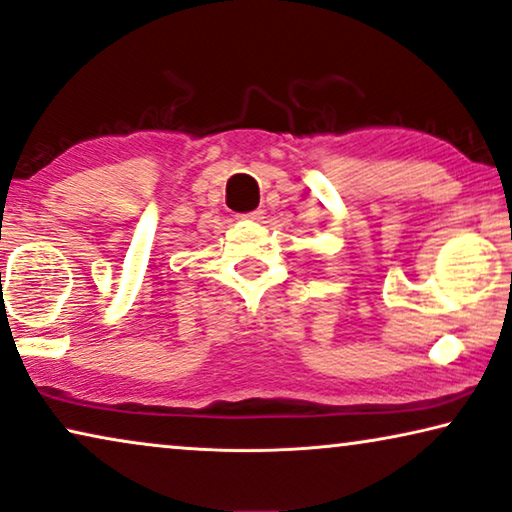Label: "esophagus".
Instances as JSON below:
<instances>
[{"instance_id": "1", "label": "esophagus", "mask_w": 512, "mask_h": 512, "mask_svg": "<svg viewBox=\"0 0 512 512\" xmlns=\"http://www.w3.org/2000/svg\"><path fill=\"white\" fill-rule=\"evenodd\" d=\"M243 218L253 220V222H262L264 220V211H262V208H257V211H250V213L243 215Z\"/></svg>"}]
</instances>
